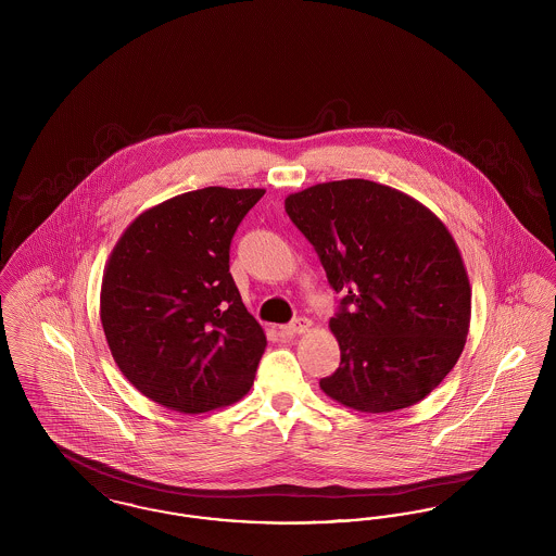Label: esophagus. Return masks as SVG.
Wrapping results in <instances>:
<instances>
[{
    "instance_id": "1",
    "label": "esophagus",
    "mask_w": 556,
    "mask_h": 556,
    "mask_svg": "<svg viewBox=\"0 0 556 556\" xmlns=\"http://www.w3.org/2000/svg\"><path fill=\"white\" fill-rule=\"evenodd\" d=\"M311 325H313V323H311L308 318L300 317L295 318V320H291L288 327H283V331H286L288 336H293V333H298V336H300V333H306V331L311 329Z\"/></svg>"
}]
</instances>
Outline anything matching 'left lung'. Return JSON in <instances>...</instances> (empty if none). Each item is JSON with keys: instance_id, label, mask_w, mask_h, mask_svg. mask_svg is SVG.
<instances>
[{"instance_id": "left-lung-1", "label": "left lung", "mask_w": 556, "mask_h": 556, "mask_svg": "<svg viewBox=\"0 0 556 556\" xmlns=\"http://www.w3.org/2000/svg\"><path fill=\"white\" fill-rule=\"evenodd\" d=\"M286 211L344 293L329 320L342 361L320 390L372 415L421 402L456 365L471 323L469 275L448 227L367 179L290 193Z\"/></svg>"}]
</instances>
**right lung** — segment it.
I'll return each instance as SVG.
<instances>
[{
    "label": "right lung",
    "mask_w": 556,
    "mask_h": 556,
    "mask_svg": "<svg viewBox=\"0 0 556 556\" xmlns=\"http://www.w3.org/2000/svg\"><path fill=\"white\" fill-rule=\"evenodd\" d=\"M263 195L187 191L141 212L112 248L100 291L108 348L156 404L198 415L250 392L266 336L241 302L229 248Z\"/></svg>",
    "instance_id": "1"
}]
</instances>
